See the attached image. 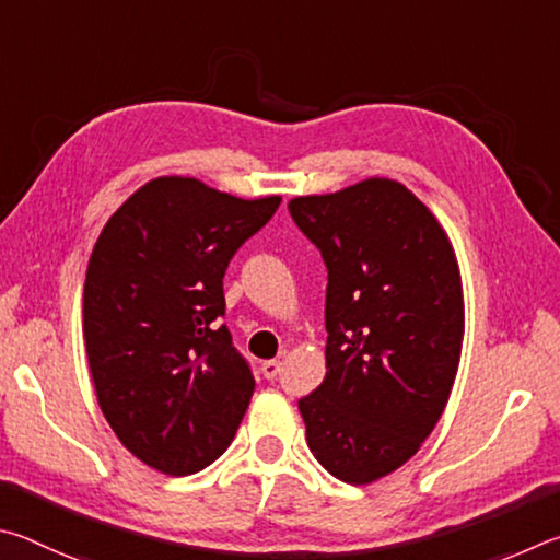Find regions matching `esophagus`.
Wrapping results in <instances>:
<instances>
[{
    "mask_svg": "<svg viewBox=\"0 0 560 560\" xmlns=\"http://www.w3.org/2000/svg\"><path fill=\"white\" fill-rule=\"evenodd\" d=\"M260 371H262V376H265V378H275V376L280 374V361H278V359L262 361V364H260Z\"/></svg>",
    "mask_w": 560,
    "mask_h": 560,
    "instance_id": "1",
    "label": "esophagus"
}]
</instances>
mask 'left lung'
Wrapping results in <instances>:
<instances>
[{"instance_id": "8db88e82", "label": "left lung", "mask_w": 560, "mask_h": 560, "mask_svg": "<svg viewBox=\"0 0 560 560\" xmlns=\"http://www.w3.org/2000/svg\"><path fill=\"white\" fill-rule=\"evenodd\" d=\"M288 209L327 262V374L300 400L329 475L371 485L413 457L453 394L465 295L443 223L388 176Z\"/></svg>"}]
</instances>
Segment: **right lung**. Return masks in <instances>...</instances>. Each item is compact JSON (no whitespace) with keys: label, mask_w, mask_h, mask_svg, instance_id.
Returning <instances> with one entry per match:
<instances>
[{"label":"right lung","mask_w":560,"mask_h":560,"mask_svg":"<svg viewBox=\"0 0 560 560\" xmlns=\"http://www.w3.org/2000/svg\"><path fill=\"white\" fill-rule=\"evenodd\" d=\"M280 201L156 176L97 235L83 288L88 369L113 433L156 472L209 467L241 425L255 378L219 325L223 275Z\"/></svg>","instance_id":"obj_1"}]
</instances>
